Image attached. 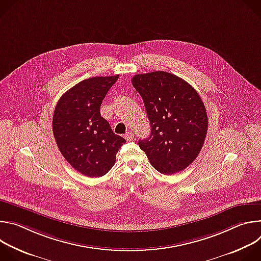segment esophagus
Segmentation results:
<instances>
[{
  "instance_id": "obj_1",
  "label": "esophagus",
  "mask_w": 261,
  "mask_h": 261,
  "mask_svg": "<svg viewBox=\"0 0 261 261\" xmlns=\"http://www.w3.org/2000/svg\"><path fill=\"white\" fill-rule=\"evenodd\" d=\"M125 138H126V140L131 141V140L134 138V133H133V132H131V131L127 132V133L125 134Z\"/></svg>"
}]
</instances>
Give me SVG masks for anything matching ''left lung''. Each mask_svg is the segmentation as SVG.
I'll return each mask as SVG.
<instances>
[{"label": "left lung", "mask_w": 261, "mask_h": 261, "mask_svg": "<svg viewBox=\"0 0 261 261\" xmlns=\"http://www.w3.org/2000/svg\"><path fill=\"white\" fill-rule=\"evenodd\" d=\"M132 85L151 124V135L139 140V147L161 173L187 168L198 156L207 132L200 96L187 82L165 71L137 74Z\"/></svg>", "instance_id": "left-lung-1"}]
</instances>
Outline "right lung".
I'll return each instance as SVG.
<instances>
[{
    "instance_id": "add662e5",
    "label": "right lung",
    "mask_w": 261,
    "mask_h": 261,
    "mask_svg": "<svg viewBox=\"0 0 261 261\" xmlns=\"http://www.w3.org/2000/svg\"><path fill=\"white\" fill-rule=\"evenodd\" d=\"M118 80L119 75L85 80L60 98L54 111L53 131L60 152L89 177L102 176L113 168L126 142L100 114L103 99Z\"/></svg>"
}]
</instances>
